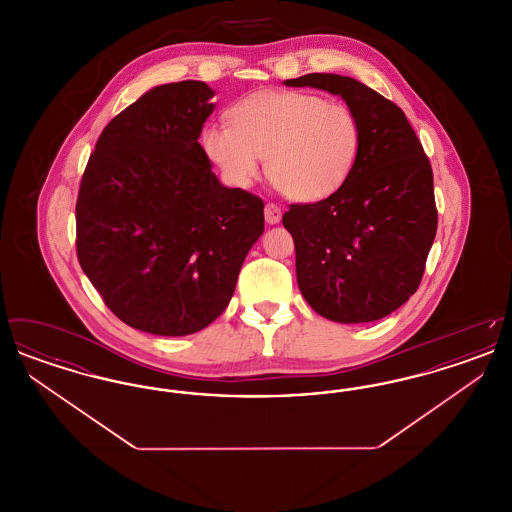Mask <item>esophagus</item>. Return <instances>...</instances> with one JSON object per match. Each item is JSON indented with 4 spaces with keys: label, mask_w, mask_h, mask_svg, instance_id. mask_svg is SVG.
<instances>
[{
    "label": "esophagus",
    "mask_w": 512,
    "mask_h": 512,
    "mask_svg": "<svg viewBox=\"0 0 512 512\" xmlns=\"http://www.w3.org/2000/svg\"><path fill=\"white\" fill-rule=\"evenodd\" d=\"M280 219H282L280 207L274 205V203H267L265 205V220H267L268 224H278Z\"/></svg>",
    "instance_id": "esophagus-1"
}]
</instances>
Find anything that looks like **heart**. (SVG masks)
<instances>
[{
	"instance_id": "obj_1",
	"label": "heart",
	"mask_w": 512,
	"mask_h": 512,
	"mask_svg": "<svg viewBox=\"0 0 512 512\" xmlns=\"http://www.w3.org/2000/svg\"><path fill=\"white\" fill-rule=\"evenodd\" d=\"M201 144L224 178L247 188L267 159L270 182L295 201L334 194L355 165L361 128L353 111L305 92H261L238 101L228 124H211Z\"/></svg>"
}]
</instances>
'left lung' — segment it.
Listing matches in <instances>:
<instances>
[{"label": "left lung", "instance_id": "1", "mask_svg": "<svg viewBox=\"0 0 512 512\" xmlns=\"http://www.w3.org/2000/svg\"><path fill=\"white\" fill-rule=\"evenodd\" d=\"M284 84L340 96L361 128L340 188L317 203L290 205L282 217L295 244L297 286L328 320L388 317L416 292L436 238L430 161L405 113L363 82L311 73Z\"/></svg>", "mask_w": 512, "mask_h": 512}]
</instances>
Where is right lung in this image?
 Returning <instances> with one entry per match:
<instances>
[{"instance_id":"obj_1","label":"right lung","mask_w":512,"mask_h":512,"mask_svg":"<svg viewBox=\"0 0 512 512\" xmlns=\"http://www.w3.org/2000/svg\"><path fill=\"white\" fill-rule=\"evenodd\" d=\"M215 92L155 86L99 136L76 199V255L105 305L155 336H188L228 307L265 203L226 188L199 146Z\"/></svg>"}]
</instances>
